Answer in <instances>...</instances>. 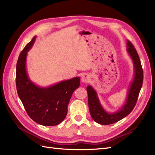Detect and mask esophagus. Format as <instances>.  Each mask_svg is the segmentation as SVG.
Listing matches in <instances>:
<instances>
[{
	"instance_id": "esophagus-1",
	"label": "esophagus",
	"mask_w": 155,
	"mask_h": 155,
	"mask_svg": "<svg viewBox=\"0 0 155 155\" xmlns=\"http://www.w3.org/2000/svg\"><path fill=\"white\" fill-rule=\"evenodd\" d=\"M91 78L90 76L88 74H83L81 76V81L83 83H88L89 81H90Z\"/></svg>"
}]
</instances>
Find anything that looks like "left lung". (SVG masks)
Returning a JSON list of instances; mask_svg holds the SVG:
<instances>
[{
    "label": "left lung",
    "mask_w": 155,
    "mask_h": 155,
    "mask_svg": "<svg viewBox=\"0 0 155 155\" xmlns=\"http://www.w3.org/2000/svg\"><path fill=\"white\" fill-rule=\"evenodd\" d=\"M126 50L133 63L134 76L132 82L130 83L125 101L119 110L114 112L106 111L101 104L96 91L91 85L87 87L89 111L92 119L99 124L109 125L121 120L130 113L137 104L142 86L143 72L137 51L128 40L127 41Z\"/></svg>",
    "instance_id": "obj_1"
}]
</instances>
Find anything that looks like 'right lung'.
I'll list each match as a JSON object with an SVG mask.
<instances>
[{
  "label": "right lung",
  "instance_id": "add662e5",
  "mask_svg": "<svg viewBox=\"0 0 155 155\" xmlns=\"http://www.w3.org/2000/svg\"><path fill=\"white\" fill-rule=\"evenodd\" d=\"M36 38V36L33 37L18 56L16 67L18 96L28 114L37 124L57 125L67 114L68 105L74 91L79 87L80 78L76 77L46 87H39L31 81L26 70V58Z\"/></svg>",
  "mask_w": 155,
  "mask_h": 155
}]
</instances>
